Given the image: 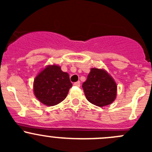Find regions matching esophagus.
I'll return each instance as SVG.
<instances>
[{"instance_id":"obj_1","label":"esophagus","mask_w":152,"mask_h":152,"mask_svg":"<svg viewBox=\"0 0 152 152\" xmlns=\"http://www.w3.org/2000/svg\"><path fill=\"white\" fill-rule=\"evenodd\" d=\"M73 85H74L75 86H76V87H80V82H79V81H78V82H75Z\"/></svg>"}]
</instances>
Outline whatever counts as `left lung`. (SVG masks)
I'll use <instances>...</instances> for the list:
<instances>
[{"label": "left lung", "instance_id": "8db88e82", "mask_svg": "<svg viewBox=\"0 0 152 152\" xmlns=\"http://www.w3.org/2000/svg\"><path fill=\"white\" fill-rule=\"evenodd\" d=\"M82 87L86 99L98 107L110 104L116 98L115 82L102 69L92 68Z\"/></svg>", "mask_w": 152, "mask_h": 152}]
</instances>
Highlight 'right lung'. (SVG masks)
Returning <instances> with one entry per match:
<instances>
[{
    "instance_id": "add662e5",
    "label": "right lung",
    "mask_w": 152,
    "mask_h": 152,
    "mask_svg": "<svg viewBox=\"0 0 152 152\" xmlns=\"http://www.w3.org/2000/svg\"><path fill=\"white\" fill-rule=\"evenodd\" d=\"M72 87L68 73L57 65H49L36 76L34 92L37 99L47 106H54L67 97Z\"/></svg>"
}]
</instances>
